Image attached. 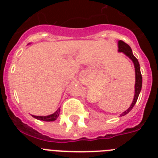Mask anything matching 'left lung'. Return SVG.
<instances>
[{
    "instance_id": "left-lung-1",
    "label": "left lung",
    "mask_w": 158,
    "mask_h": 158,
    "mask_svg": "<svg viewBox=\"0 0 158 158\" xmlns=\"http://www.w3.org/2000/svg\"><path fill=\"white\" fill-rule=\"evenodd\" d=\"M118 52H122L123 54H125L126 56H128L134 63V66H135V97L133 99V102L130 106L128 108L127 110L124 111L122 114H120V116L125 115L126 114L130 112V110H132L134 106L135 105L136 102L138 100L139 95L140 92H141V89H142V75H141V72H140V66L139 63L138 61V60L136 59V57L134 56L132 52V49L130 48V47L125 43H124L123 41L120 40L118 41Z\"/></svg>"
}]
</instances>
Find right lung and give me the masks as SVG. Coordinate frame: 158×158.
Instances as JSON below:
<instances>
[{
	"mask_svg": "<svg viewBox=\"0 0 158 158\" xmlns=\"http://www.w3.org/2000/svg\"><path fill=\"white\" fill-rule=\"evenodd\" d=\"M60 114V108H58L56 110V112H54L52 115H45V116H42V115H33V117H34L37 120H43V121H54L58 118Z\"/></svg>",
	"mask_w": 158,
	"mask_h": 158,
	"instance_id": "add662e5",
	"label": "right lung"
}]
</instances>
